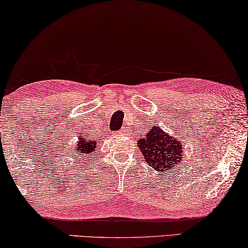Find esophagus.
<instances>
[{
  "label": "esophagus",
  "mask_w": 248,
  "mask_h": 248,
  "mask_svg": "<svg viewBox=\"0 0 248 248\" xmlns=\"http://www.w3.org/2000/svg\"><path fill=\"white\" fill-rule=\"evenodd\" d=\"M124 132H125V131H121V133H123V134H124Z\"/></svg>",
  "instance_id": "1"
}]
</instances>
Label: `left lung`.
<instances>
[{"label":"left lung","instance_id":"obj_1","mask_svg":"<svg viewBox=\"0 0 248 248\" xmlns=\"http://www.w3.org/2000/svg\"><path fill=\"white\" fill-rule=\"evenodd\" d=\"M138 147L145 162L158 172L168 171L181 162L183 145L181 141L166 133L159 126H154L143 139H139Z\"/></svg>","mask_w":248,"mask_h":248}]
</instances>
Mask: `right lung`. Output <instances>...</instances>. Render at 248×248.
Instances as JSON below:
<instances>
[{"instance_id":"obj_1","label":"right lung","mask_w":248,"mask_h":248,"mask_svg":"<svg viewBox=\"0 0 248 248\" xmlns=\"http://www.w3.org/2000/svg\"><path fill=\"white\" fill-rule=\"evenodd\" d=\"M97 147L96 141H91V140H87L86 137H81L78 141V145H77V157H80L82 155V159L84 157H89L93 158V154L94 151V148Z\"/></svg>"}]
</instances>
